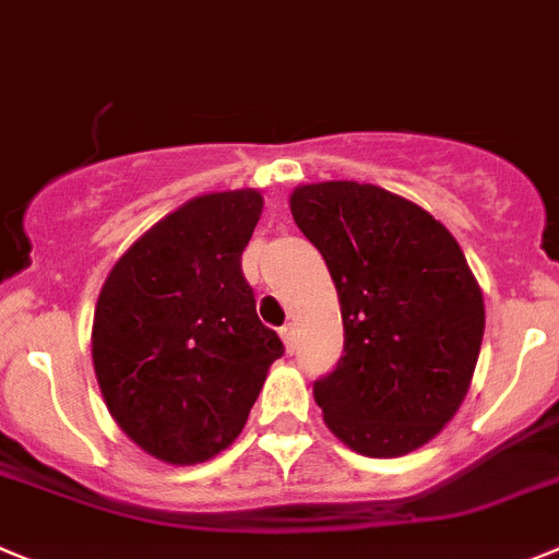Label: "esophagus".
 <instances>
[{
    "mask_svg": "<svg viewBox=\"0 0 559 559\" xmlns=\"http://www.w3.org/2000/svg\"><path fill=\"white\" fill-rule=\"evenodd\" d=\"M281 340H284V345H286V350H295V329H292V323H286V325H281Z\"/></svg>",
    "mask_w": 559,
    "mask_h": 559,
    "instance_id": "34e87169",
    "label": "esophagus"
}]
</instances>
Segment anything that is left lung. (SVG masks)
Masks as SVG:
<instances>
[{"label": "left lung", "instance_id": "8db88e82", "mask_svg": "<svg viewBox=\"0 0 559 559\" xmlns=\"http://www.w3.org/2000/svg\"><path fill=\"white\" fill-rule=\"evenodd\" d=\"M292 217L340 295L345 345L314 401L365 456L420 449L465 399L485 304L454 236L429 211L356 180L300 186Z\"/></svg>", "mask_w": 559, "mask_h": 559}]
</instances>
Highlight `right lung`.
<instances>
[{
  "label": "right lung",
  "instance_id": "1",
  "mask_svg": "<svg viewBox=\"0 0 559 559\" xmlns=\"http://www.w3.org/2000/svg\"><path fill=\"white\" fill-rule=\"evenodd\" d=\"M261 194L194 198L110 270L94 311L99 390L124 435L173 465L228 449L284 342L242 273Z\"/></svg>",
  "mask_w": 559,
  "mask_h": 559
}]
</instances>
